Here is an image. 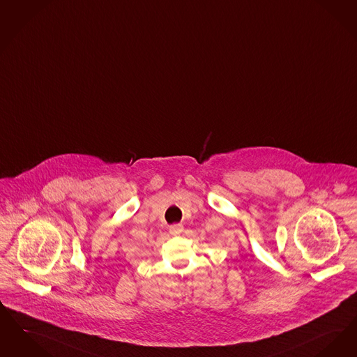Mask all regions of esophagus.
<instances>
[{
    "instance_id": "34e87169",
    "label": "esophagus",
    "mask_w": 357,
    "mask_h": 357,
    "mask_svg": "<svg viewBox=\"0 0 357 357\" xmlns=\"http://www.w3.org/2000/svg\"><path fill=\"white\" fill-rule=\"evenodd\" d=\"M183 232V226L182 225H172L170 227V234L172 235H181Z\"/></svg>"
}]
</instances>
